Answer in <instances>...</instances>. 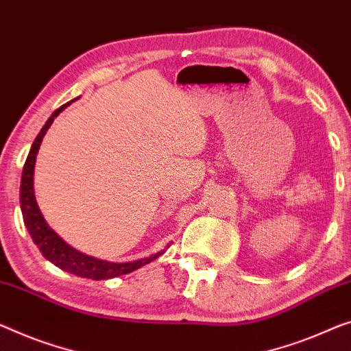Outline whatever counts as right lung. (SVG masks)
Segmentation results:
<instances>
[{"instance_id": "add662e5", "label": "right lung", "mask_w": 351, "mask_h": 351, "mask_svg": "<svg viewBox=\"0 0 351 351\" xmlns=\"http://www.w3.org/2000/svg\"><path fill=\"white\" fill-rule=\"evenodd\" d=\"M74 101L64 104V106L56 108L55 112L51 113V117L47 119L44 128L40 129L38 137H36L33 145H31L29 154L28 158H26L25 167H23L22 184H20V208H22L23 222L26 228H28L31 238H33L34 244L38 245L42 255H44L47 260L58 266V268L67 271V273H72L80 277H86V279H94V280L112 279V277L132 273V271L151 263L153 260L160 257V255L164 254V250L151 255L148 258L128 261V263H113V261L99 260V258L90 257V255L78 252L77 249L71 247L66 241H62L58 234L49 227V223L45 222L44 216H42L40 209L38 206V202H36V197H34V165H36V156H38V151L40 148L42 138H44L47 130H49L51 123H53V119Z\"/></svg>"}]
</instances>
